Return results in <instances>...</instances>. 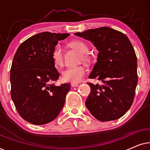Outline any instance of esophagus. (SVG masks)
Instances as JSON below:
<instances>
[{
    "mask_svg": "<svg viewBox=\"0 0 150 150\" xmlns=\"http://www.w3.org/2000/svg\"><path fill=\"white\" fill-rule=\"evenodd\" d=\"M79 85L78 83H72L71 84V87H78Z\"/></svg>",
    "mask_w": 150,
    "mask_h": 150,
    "instance_id": "obj_1",
    "label": "esophagus"
}]
</instances>
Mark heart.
I'll list each match as a JSON object with an SVG mask.
<instances>
[{
    "label": "heart",
    "mask_w": 150,
    "mask_h": 150,
    "mask_svg": "<svg viewBox=\"0 0 150 150\" xmlns=\"http://www.w3.org/2000/svg\"><path fill=\"white\" fill-rule=\"evenodd\" d=\"M68 46L70 48L74 49L78 52L81 53V59L85 62H89L90 56L87 52L89 51V47L86 43L83 41L76 40L69 42ZM52 59L53 63L57 67H62L63 65V53L60 46H57L52 50ZM87 73V69L83 65H79L76 67H67L62 71V78L66 82L79 83L81 81L83 77Z\"/></svg>",
    "instance_id": "obj_1"
}]
</instances>
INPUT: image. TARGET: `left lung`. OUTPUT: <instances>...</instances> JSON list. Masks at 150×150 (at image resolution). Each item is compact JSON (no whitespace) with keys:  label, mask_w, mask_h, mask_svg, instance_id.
<instances>
[{"label":"left lung","mask_w":150,"mask_h":150,"mask_svg":"<svg viewBox=\"0 0 150 150\" xmlns=\"http://www.w3.org/2000/svg\"><path fill=\"white\" fill-rule=\"evenodd\" d=\"M93 43L99 51L89 79L103 85L88 83L91 92L85 102L88 110L101 122L122 117L132 105L138 81L137 59L126 35L109 27L76 33Z\"/></svg>","instance_id":"left-lung-1"}]
</instances>
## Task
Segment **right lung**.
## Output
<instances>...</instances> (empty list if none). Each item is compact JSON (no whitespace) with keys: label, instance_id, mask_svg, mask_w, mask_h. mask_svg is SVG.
<instances>
[{"label":"right lung","instance_id":"obj_1","mask_svg":"<svg viewBox=\"0 0 150 150\" xmlns=\"http://www.w3.org/2000/svg\"><path fill=\"white\" fill-rule=\"evenodd\" d=\"M69 33L43 32L18 47L10 71L11 96L20 115L26 122L43 125L52 122L64 106L69 84H51L59 77L52 59L58 41Z\"/></svg>","mask_w":150,"mask_h":150}]
</instances>
